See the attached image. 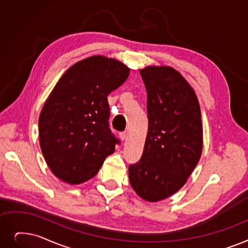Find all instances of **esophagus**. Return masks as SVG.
Here are the masks:
<instances>
[{"label":"esophagus","instance_id":"obj_1","mask_svg":"<svg viewBox=\"0 0 248 248\" xmlns=\"http://www.w3.org/2000/svg\"><path fill=\"white\" fill-rule=\"evenodd\" d=\"M120 138H121L122 141H125V140L127 139V133L126 132L120 133Z\"/></svg>","mask_w":248,"mask_h":248}]
</instances>
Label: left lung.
Masks as SVG:
<instances>
[{
	"label": "left lung",
	"instance_id": "1",
	"mask_svg": "<svg viewBox=\"0 0 248 248\" xmlns=\"http://www.w3.org/2000/svg\"><path fill=\"white\" fill-rule=\"evenodd\" d=\"M147 90L149 128L139 162L128 178L142 199L158 202L173 195L197 166L202 149L201 108L197 95L170 67L140 71Z\"/></svg>",
	"mask_w": 248,
	"mask_h": 248
}]
</instances>
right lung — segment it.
I'll use <instances>...</instances> for the list:
<instances>
[{
	"mask_svg": "<svg viewBox=\"0 0 248 248\" xmlns=\"http://www.w3.org/2000/svg\"><path fill=\"white\" fill-rule=\"evenodd\" d=\"M128 69L94 56L64 73L40 112L39 143L51 172L69 185L94 177L120 140L109 127L107 96L126 80Z\"/></svg>",
	"mask_w": 248,
	"mask_h": 248,
	"instance_id": "right-lung-1",
	"label": "right lung"
}]
</instances>
